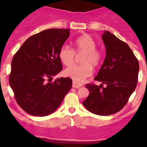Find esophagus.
I'll return each instance as SVG.
<instances>
[{
    "label": "esophagus",
    "mask_w": 147,
    "mask_h": 147,
    "mask_svg": "<svg viewBox=\"0 0 147 147\" xmlns=\"http://www.w3.org/2000/svg\"><path fill=\"white\" fill-rule=\"evenodd\" d=\"M83 86V84L82 83H79V82H76L74 81L73 82V88H80V87Z\"/></svg>",
    "instance_id": "34e87169"
}]
</instances>
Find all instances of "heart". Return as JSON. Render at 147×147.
<instances>
[{"mask_svg": "<svg viewBox=\"0 0 147 147\" xmlns=\"http://www.w3.org/2000/svg\"><path fill=\"white\" fill-rule=\"evenodd\" d=\"M74 51L67 45H63L59 49V57L65 66H71L75 60V52L82 54L80 57V65H74L65 70L64 74L75 82H82L91 76L93 67L99 65L102 60V54L96 49V42L88 34L78 37L74 42Z\"/></svg>", "mask_w": 147, "mask_h": 147, "instance_id": "b5f03b06", "label": "heart"}]
</instances>
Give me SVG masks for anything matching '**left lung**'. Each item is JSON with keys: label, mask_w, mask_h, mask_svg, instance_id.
<instances>
[{"label": "left lung", "mask_w": 147, "mask_h": 147, "mask_svg": "<svg viewBox=\"0 0 147 147\" xmlns=\"http://www.w3.org/2000/svg\"><path fill=\"white\" fill-rule=\"evenodd\" d=\"M102 38L106 56L94 80L102 84L99 86L86 85L90 93L82 103L92 113L109 115L120 111L134 92L138 83L139 64L126 42L108 31L104 32ZM103 84L106 85L105 88L102 87Z\"/></svg>", "instance_id": "obj_1"}]
</instances>
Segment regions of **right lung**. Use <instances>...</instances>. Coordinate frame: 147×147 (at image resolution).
Wrapping results in <instances>:
<instances>
[{
    "instance_id": "obj_1",
    "label": "right lung",
    "mask_w": 147,
    "mask_h": 147,
    "mask_svg": "<svg viewBox=\"0 0 147 147\" xmlns=\"http://www.w3.org/2000/svg\"><path fill=\"white\" fill-rule=\"evenodd\" d=\"M70 29L51 28L26 40L11 61L9 85L20 107L34 116L54 112L72 87L69 77L52 76L62 70L59 51Z\"/></svg>"
}]
</instances>
